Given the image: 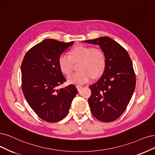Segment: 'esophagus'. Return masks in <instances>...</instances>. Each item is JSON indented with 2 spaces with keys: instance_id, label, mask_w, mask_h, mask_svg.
Returning a JSON list of instances; mask_svg holds the SVG:
<instances>
[{
  "instance_id": "34e87169",
  "label": "esophagus",
  "mask_w": 155,
  "mask_h": 155,
  "mask_svg": "<svg viewBox=\"0 0 155 155\" xmlns=\"http://www.w3.org/2000/svg\"><path fill=\"white\" fill-rule=\"evenodd\" d=\"M76 87H77V89L78 91H80V90H81V89L82 88V85H76Z\"/></svg>"
}]
</instances>
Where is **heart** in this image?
Wrapping results in <instances>:
<instances>
[{
  "instance_id": "1",
  "label": "heart",
  "mask_w": 155,
  "mask_h": 155,
  "mask_svg": "<svg viewBox=\"0 0 155 155\" xmlns=\"http://www.w3.org/2000/svg\"><path fill=\"white\" fill-rule=\"evenodd\" d=\"M78 72L68 78V82L74 84H84L93 78H98L104 73L107 59L104 51L99 48L84 45L77 46L70 51V55L61 54L58 59L61 71L65 75L72 73L74 63H78Z\"/></svg>"
}]
</instances>
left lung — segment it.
Here are the masks:
<instances>
[{
	"label": "left lung",
	"mask_w": 155,
	"mask_h": 155,
	"mask_svg": "<svg viewBox=\"0 0 155 155\" xmlns=\"http://www.w3.org/2000/svg\"><path fill=\"white\" fill-rule=\"evenodd\" d=\"M84 42L98 45L107 59L104 73L89 86L91 113L100 121L112 122L122 115L134 92L136 78L132 61L127 51L109 37Z\"/></svg>",
	"instance_id": "left-lung-1"
}]
</instances>
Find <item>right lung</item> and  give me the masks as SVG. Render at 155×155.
<instances>
[{
    "mask_svg": "<svg viewBox=\"0 0 155 155\" xmlns=\"http://www.w3.org/2000/svg\"><path fill=\"white\" fill-rule=\"evenodd\" d=\"M73 41L45 39L28 50L21 66V88L25 98L39 117L48 123L64 119L78 91L74 85L57 89L66 81L60 70L59 55Z\"/></svg>",
    "mask_w": 155,
    "mask_h": 155,
    "instance_id": "right-lung-1",
    "label": "right lung"
}]
</instances>
